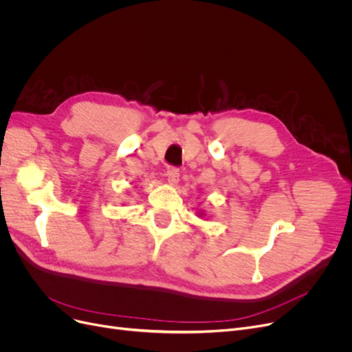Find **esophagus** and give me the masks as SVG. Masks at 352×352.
Listing matches in <instances>:
<instances>
[{"instance_id": "obj_1", "label": "esophagus", "mask_w": 352, "mask_h": 352, "mask_svg": "<svg viewBox=\"0 0 352 352\" xmlns=\"http://www.w3.org/2000/svg\"><path fill=\"white\" fill-rule=\"evenodd\" d=\"M166 179L171 184V186H175V184L179 181V170L178 168H171L166 171Z\"/></svg>"}]
</instances>
